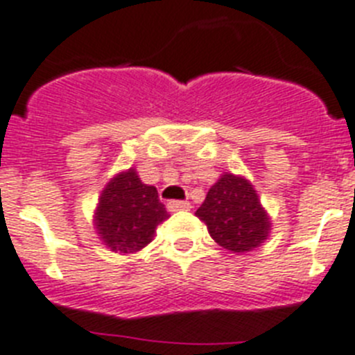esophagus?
Instances as JSON below:
<instances>
[{"label":"esophagus","mask_w":355,"mask_h":355,"mask_svg":"<svg viewBox=\"0 0 355 355\" xmlns=\"http://www.w3.org/2000/svg\"><path fill=\"white\" fill-rule=\"evenodd\" d=\"M168 211H180V210H190L192 205L189 201H171L166 205Z\"/></svg>","instance_id":"1"}]
</instances>
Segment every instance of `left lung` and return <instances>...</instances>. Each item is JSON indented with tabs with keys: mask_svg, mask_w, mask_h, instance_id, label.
I'll return each instance as SVG.
<instances>
[{
	"mask_svg": "<svg viewBox=\"0 0 355 355\" xmlns=\"http://www.w3.org/2000/svg\"><path fill=\"white\" fill-rule=\"evenodd\" d=\"M196 215L219 246L237 255L262 246L271 233V219L253 184L230 172L211 184Z\"/></svg>",
	"mask_w": 355,
	"mask_h": 355,
	"instance_id": "8db88e82",
	"label": "left lung"
}]
</instances>
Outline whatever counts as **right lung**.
<instances>
[{"label":"right lung","instance_id":"obj_1","mask_svg":"<svg viewBox=\"0 0 355 355\" xmlns=\"http://www.w3.org/2000/svg\"><path fill=\"white\" fill-rule=\"evenodd\" d=\"M165 219L168 214L159 202L156 187L145 184L131 166L105 184L93 223L105 248L127 255L144 250Z\"/></svg>","mask_w":355,"mask_h":355}]
</instances>
